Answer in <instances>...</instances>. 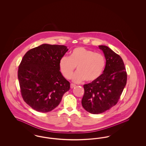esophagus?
<instances>
[{
    "instance_id": "1",
    "label": "esophagus",
    "mask_w": 146,
    "mask_h": 146,
    "mask_svg": "<svg viewBox=\"0 0 146 146\" xmlns=\"http://www.w3.org/2000/svg\"><path fill=\"white\" fill-rule=\"evenodd\" d=\"M76 86V84H70V88H71L72 89L73 88H74Z\"/></svg>"
}]
</instances>
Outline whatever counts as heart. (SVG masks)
<instances>
[{"instance_id":"heart-1","label":"heart","mask_w":146,"mask_h":146,"mask_svg":"<svg viewBox=\"0 0 146 146\" xmlns=\"http://www.w3.org/2000/svg\"><path fill=\"white\" fill-rule=\"evenodd\" d=\"M59 66L65 78L70 79L76 67L77 72L72 76L73 80L80 82L85 80L86 82H92L102 74L106 59L100 53L79 46L71 51L70 57H62Z\"/></svg>"}]
</instances>
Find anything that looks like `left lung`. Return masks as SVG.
I'll list each match as a JSON object with an SVG mask.
<instances>
[{
	"mask_svg": "<svg viewBox=\"0 0 146 146\" xmlns=\"http://www.w3.org/2000/svg\"><path fill=\"white\" fill-rule=\"evenodd\" d=\"M99 48L106 60L104 73L96 80L84 84L82 104L86 111L100 114L118 103L127 82V73L123 59L105 45Z\"/></svg>",
	"mask_w": 146,
	"mask_h": 146,
	"instance_id": "8db88e82",
	"label": "left lung"
}]
</instances>
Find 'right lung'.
Wrapping results in <instances>:
<instances>
[{
	"instance_id": "right-lung-1",
	"label": "right lung",
	"mask_w": 146,
	"mask_h": 146,
	"mask_svg": "<svg viewBox=\"0 0 146 146\" xmlns=\"http://www.w3.org/2000/svg\"><path fill=\"white\" fill-rule=\"evenodd\" d=\"M66 46L44 44L23 56L18 79L24 101L36 111L49 112L60 104L70 83L60 71V61Z\"/></svg>"
}]
</instances>
